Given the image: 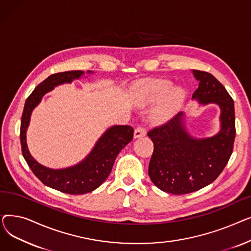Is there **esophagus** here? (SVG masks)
Instances as JSON below:
<instances>
[{
	"label": "esophagus",
	"instance_id": "1",
	"mask_svg": "<svg viewBox=\"0 0 251 251\" xmlns=\"http://www.w3.org/2000/svg\"><path fill=\"white\" fill-rule=\"evenodd\" d=\"M147 134V131L143 127H138L134 130V138H139Z\"/></svg>",
	"mask_w": 251,
	"mask_h": 251
}]
</instances>
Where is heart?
I'll use <instances>...</instances> for the list:
<instances>
[{
  "label": "heart",
  "mask_w": 251,
  "mask_h": 251,
  "mask_svg": "<svg viewBox=\"0 0 251 251\" xmlns=\"http://www.w3.org/2000/svg\"><path fill=\"white\" fill-rule=\"evenodd\" d=\"M184 96L181 87L173 86L172 82L167 80L139 83L132 89V100L137 107H151L160 101L151 112L152 121L159 124L169 122L178 113Z\"/></svg>",
  "instance_id": "1"
}]
</instances>
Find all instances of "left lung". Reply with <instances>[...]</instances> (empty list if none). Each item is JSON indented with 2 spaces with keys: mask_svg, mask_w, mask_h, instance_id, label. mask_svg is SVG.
<instances>
[{
  "mask_svg": "<svg viewBox=\"0 0 251 251\" xmlns=\"http://www.w3.org/2000/svg\"><path fill=\"white\" fill-rule=\"evenodd\" d=\"M199 87L192 100L201 105L220 108V129L208 137H195L187 129V115L178 113L163 126L148 133L153 142L149 175L154 185L172 194H186L214 182L226 167L235 139L234 101L210 73L192 70Z\"/></svg>",
  "mask_w": 251,
  "mask_h": 251,
  "instance_id": "obj_1",
  "label": "left lung"
}]
</instances>
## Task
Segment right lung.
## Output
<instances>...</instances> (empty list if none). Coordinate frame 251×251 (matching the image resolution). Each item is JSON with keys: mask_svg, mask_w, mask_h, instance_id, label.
I'll use <instances>...</instances> for the list:
<instances>
[{"mask_svg": "<svg viewBox=\"0 0 251 251\" xmlns=\"http://www.w3.org/2000/svg\"><path fill=\"white\" fill-rule=\"evenodd\" d=\"M92 74V71H87ZM85 74L83 71H67L49 76L39 83L26 100L21 118L20 140L22 154L33 174L45 185L69 194H84L99 188L111 173L114 162L127 144L133 138V128L127 125H113L98 139L89 153L79 163L63 169H51L39 164L31 155L26 132L30 124L32 111L42 101L44 96L56 86L72 83ZM87 76H85L86 78Z\"/></svg>", "mask_w": 251, "mask_h": 251, "instance_id": "1", "label": "right lung"}]
</instances>
